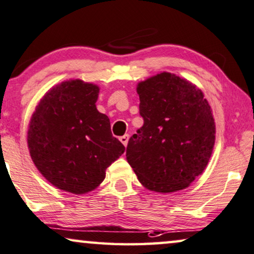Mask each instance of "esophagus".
Wrapping results in <instances>:
<instances>
[{"label": "esophagus", "instance_id": "34e87169", "mask_svg": "<svg viewBox=\"0 0 254 254\" xmlns=\"http://www.w3.org/2000/svg\"><path fill=\"white\" fill-rule=\"evenodd\" d=\"M120 140H121V142H122L123 145L127 147V142H128V134H124L123 137L120 138Z\"/></svg>", "mask_w": 254, "mask_h": 254}]
</instances>
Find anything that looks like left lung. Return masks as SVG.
<instances>
[{
    "mask_svg": "<svg viewBox=\"0 0 254 254\" xmlns=\"http://www.w3.org/2000/svg\"><path fill=\"white\" fill-rule=\"evenodd\" d=\"M143 126L128 140L127 160L143 187L175 192L205 170L215 141L212 109L197 86L163 73L138 83Z\"/></svg>",
    "mask_w": 254,
    "mask_h": 254,
    "instance_id": "obj_1",
    "label": "left lung"
}]
</instances>
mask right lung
<instances>
[{"label": "right lung", "instance_id": "right-lung-1", "mask_svg": "<svg viewBox=\"0 0 254 254\" xmlns=\"http://www.w3.org/2000/svg\"><path fill=\"white\" fill-rule=\"evenodd\" d=\"M99 86L68 79L44 94L27 131L30 157L51 185L75 195L96 189L124 153L107 115L98 112Z\"/></svg>", "mask_w": 254, "mask_h": 254}]
</instances>
